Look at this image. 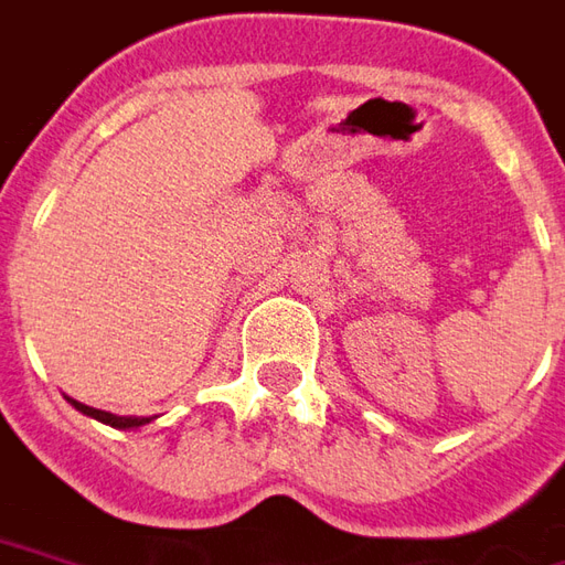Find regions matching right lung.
I'll return each mask as SVG.
<instances>
[{
    "label": "right lung",
    "instance_id": "right-lung-1",
    "mask_svg": "<svg viewBox=\"0 0 565 565\" xmlns=\"http://www.w3.org/2000/svg\"><path fill=\"white\" fill-rule=\"evenodd\" d=\"M71 404L77 407L79 414L96 416L98 423L115 426V429H136V426H146V423H149V416H115V414H105V411H96V407H86V404H79V401H71Z\"/></svg>",
    "mask_w": 565,
    "mask_h": 565
}]
</instances>
